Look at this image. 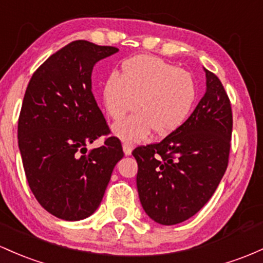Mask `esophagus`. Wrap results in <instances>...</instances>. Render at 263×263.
Listing matches in <instances>:
<instances>
[{
    "mask_svg": "<svg viewBox=\"0 0 263 263\" xmlns=\"http://www.w3.org/2000/svg\"><path fill=\"white\" fill-rule=\"evenodd\" d=\"M123 152H125V155H131L132 149H134V145L132 143H128V142H123Z\"/></svg>",
    "mask_w": 263,
    "mask_h": 263,
    "instance_id": "obj_1",
    "label": "esophagus"
}]
</instances>
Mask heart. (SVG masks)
Segmentation results:
<instances>
[{
    "label": "heart",
    "instance_id": "obj_1",
    "mask_svg": "<svg viewBox=\"0 0 263 263\" xmlns=\"http://www.w3.org/2000/svg\"><path fill=\"white\" fill-rule=\"evenodd\" d=\"M195 95L190 72L146 54L126 61L121 76L112 73L102 89L106 111L114 120L125 117L136 103L140 108L114 126L115 134L126 141L143 140L152 128L160 136L171 134L189 116Z\"/></svg>",
    "mask_w": 263,
    "mask_h": 263
}]
</instances>
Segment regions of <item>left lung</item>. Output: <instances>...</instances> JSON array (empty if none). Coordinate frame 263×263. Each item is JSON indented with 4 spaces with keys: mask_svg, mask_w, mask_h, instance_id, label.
I'll return each instance as SVG.
<instances>
[{
    "mask_svg": "<svg viewBox=\"0 0 263 263\" xmlns=\"http://www.w3.org/2000/svg\"><path fill=\"white\" fill-rule=\"evenodd\" d=\"M206 71L207 89L191 116L161 142L132 151L143 210L161 224L197 213L215 193L229 164L232 108L220 79Z\"/></svg>",
    "mask_w": 263,
    "mask_h": 263,
    "instance_id": "left-lung-1",
    "label": "left lung"
}]
</instances>
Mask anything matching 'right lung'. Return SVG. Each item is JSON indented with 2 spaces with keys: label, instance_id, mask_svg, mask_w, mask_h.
Returning a JSON list of instances; mask_svg holds the SVG:
<instances>
[{
  "label": "right lung",
  "instance_id": "right-lung-1",
  "mask_svg": "<svg viewBox=\"0 0 263 263\" xmlns=\"http://www.w3.org/2000/svg\"><path fill=\"white\" fill-rule=\"evenodd\" d=\"M117 51L85 40L68 43L33 72L26 88L17 129L26 178L39 203L61 220L96 211L123 157L91 82L95 63ZM102 136L104 145L87 152Z\"/></svg>",
  "mask_w": 263,
  "mask_h": 263
}]
</instances>
